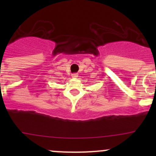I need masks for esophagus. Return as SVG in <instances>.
Masks as SVG:
<instances>
[{
	"label": "esophagus",
	"mask_w": 156,
	"mask_h": 156,
	"mask_svg": "<svg viewBox=\"0 0 156 156\" xmlns=\"http://www.w3.org/2000/svg\"><path fill=\"white\" fill-rule=\"evenodd\" d=\"M72 76L73 78H77L78 77V75L77 73H74V74H72Z\"/></svg>",
	"instance_id": "obj_1"
}]
</instances>
